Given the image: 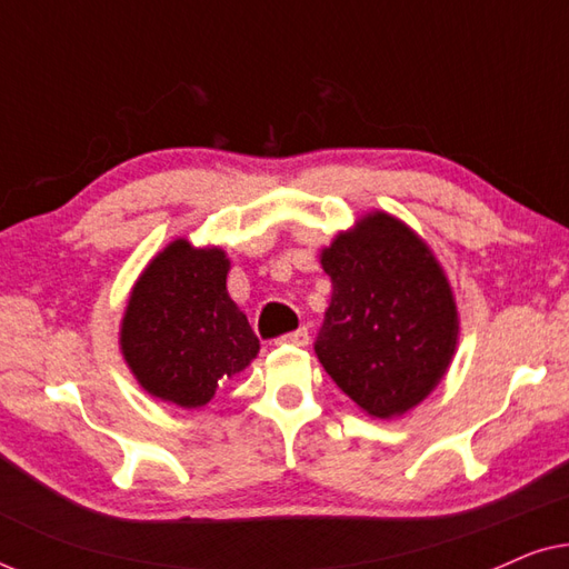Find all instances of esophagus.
I'll return each instance as SVG.
<instances>
[{
  "instance_id": "1",
  "label": "esophagus",
  "mask_w": 569,
  "mask_h": 569,
  "mask_svg": "<svg viewBox=\"0 0 569 569\" xmlns=\"http://www.w3.org/2000/svg\"><path fill=\"white\" fill-rule=\"evenodd\" d=\"M279 341H282V345H292V347H308L310 333H308L306 326H302V329H298V331L284 333V337H279Z\"/></svg>"
}]
</instances>
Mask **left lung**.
<instances>
[{
  "mask_svg": "<svg viewBox=\"0 0 569 569\" xmlns=\"http://www.w3.org/2000/svg\"><path fill=\"white\" fill-rule=\"evenodd\" d=\"M321 267L333 292L318 360L370 417H401L453 360L458 310L446 271L415 230L386 212L339 232Z\"/></svg>",
  "mask_w": 569,
  "mask_h": 569,
  "instance_id": "obj_1",
  "label": "left lung"
}]
</instances>
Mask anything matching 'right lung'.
Listing matches in <instances>:
<instances>
[{
  "label": "right lung",
  "mask_w": 569,
  "mask_h": 569,
  "mask_svg": "<svg viewBox=\"0 0 569 569\" xmlns=\"http://www.w3.org/2000/svg\"><path fill=\"white\" fill-rule=\"evenodd\" d=\"M222 248L178 238L147 263L121 321V352L139 386L183 409L212 401L220 380L246 370L259 339L228 295Z\"/></svg>",
  "instance_id": "add662e5"
}]
</instances>
